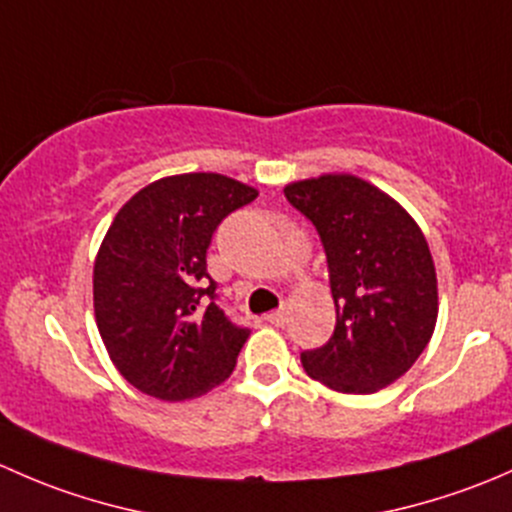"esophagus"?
<instances>
[{"label":"esophagus","instance_id":"obj_1","mask_svg":"<svg viewBox=\"0 0 512 512\" xmlns=\"http://www.w3.org/2000/svg\"><path fill=\"white\" fill-rule=\"evenodd\" d=\"M263 320H266V323H271V325H276V328H283V325H288V310L286 308L273 310V313H268Z\"/></svg>","mask_w":512,"mask_h":512}]
</instances>
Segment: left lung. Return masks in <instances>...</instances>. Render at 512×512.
<instances>
[{
	"label": "left lung",
	"instance_id": "8db88e82",
	"mask_svg": "<svg viewBox=\"0 0 512 512\" xmlns=\"http://www.w3.org/2000/svg\"><path fill=\"white\" fill-rule=\"evenodd\" d=\"M328 256L335 333L300 352L303 370L342 394H372L402 377L429 345L439 315L429 244L407 209L355 175L286 184Z\"/></svg>",
	"mask_w": 512,
	"mask_h": 512
}]
</instances>
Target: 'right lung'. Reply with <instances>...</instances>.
<instances>
[{"label": "right lung", "mask_w": 512, "mask_h": 512, "mask_svg": "<svg viewBox=\"0 0 512 512\" xmlns=\"http://www.w3.org/2000/svg\"><path fill=\"white\" fill-rule=\"evenodd\" d=\"M256 197L239 179L187 172L147 184L115 214L93 266V308L110 360L135 389L182 402L234 372L249 328L214 303L207 249L221 219Z\"/></svg>", "instance_id": "obj_1"}]
</instances>
